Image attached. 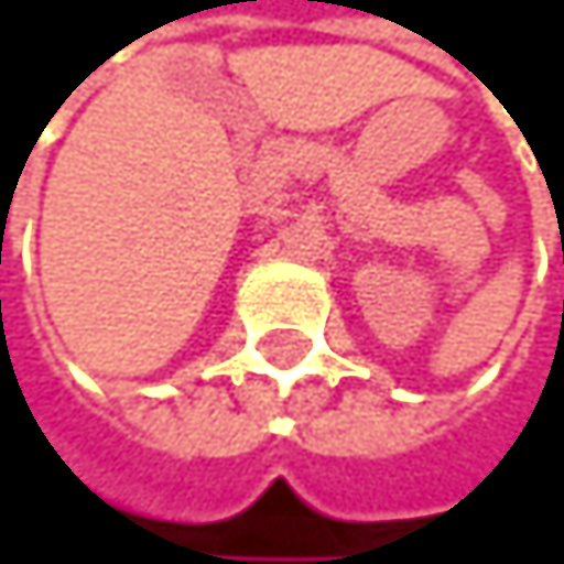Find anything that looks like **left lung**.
<instances>
[{"instance_id":"8db88e82","label":"left lung","mask_w":564,"mask_h":564,"mask_svg":"<svg viewBox=\"0 0 564 564\" xmlns=\"http://www.w3.org/2000/svg\"><path fill=\"white\" fill-rule=\"evenodd\" d=\"M562 261H564V253H562Z\"/></svg>"}]
</instances>
